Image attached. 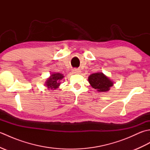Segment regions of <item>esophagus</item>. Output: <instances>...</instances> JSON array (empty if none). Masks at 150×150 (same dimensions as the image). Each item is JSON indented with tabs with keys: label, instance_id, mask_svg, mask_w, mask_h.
<instances>
[{
	"label": "esophagus",
	"instance_id": "34e87169",
	"mask_svg": "<svg viewBox=\"0 0 150 150\" xmlns=\"http://www.w3.org/2000/svg\"><path fill=\"white\" fill-rule=\"evenodd\" d=\"M81 72V69H73V73H76V74H78V73H80Z\"/></svg>",
	"mask_w": 150,
	"mask_h": 150
}]
</instances>
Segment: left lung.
<instances>
[{"label":"left lung","mask_w":150,"mask_h":150,"mask_svg":"<svg viewBox=\"0 0 150 150\" xmlns=\"http://www.w3.org/2000/svg\"><path fill=\"white\" fill-rule=\"evenodd\" d=\"M88 82L91 86L98 92H107L113 85V82L103 72L91 74L88 77Z\"/></svg>","instance_id":"left-lung-1"}]
</instances>
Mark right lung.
Here are the masks:
<instances>
[{"label": "right lung", "mask_w": 150, "mask_h": 150, "mask_svg": "<svg viewBox=\"0 0 150 150\" xmlns=\"http://www.w3.org/2000/svg\"><path fill=\"white\" fill-rule=\"evenodd\" d=\"M64 77L63 74L60 73H54L51 74L50 77L47 79L46 81L45 86L47 89H50L52 90H54L57 89L60 84V81Z\"/></svg>", "instance_id": "add662e5"}]
</instances>
